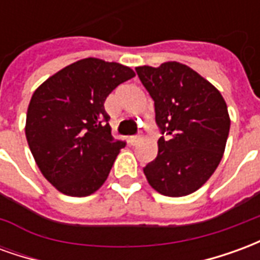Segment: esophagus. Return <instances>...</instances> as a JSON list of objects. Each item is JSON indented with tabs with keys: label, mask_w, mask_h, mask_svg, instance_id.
<instances>
[{
	"label": "esophagus",
	"mask_w": 260,
	"mask_h": 260,
	"mask_svg": "<svg viewBox=\"0 0 260 260\" xmlns=\"http://www.w3.org/2000/svg\"><path fill=\"white\" fill-rule=\"evenodd\" d=\"M141 136H129V139H128V141H129V143L131 145H132V146H135L136 143H139V142H141Z\"/></svg>",
	"instance_id": "esophagus-1"
}]
</instances>
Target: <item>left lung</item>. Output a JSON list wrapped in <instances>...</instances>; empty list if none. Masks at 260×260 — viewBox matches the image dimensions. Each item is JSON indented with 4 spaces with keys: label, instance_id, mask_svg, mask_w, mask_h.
Instances as JSON below:
<instances>
[{
    "label": "left lung",
    "instance_id": "left-lung-1",
    "mask_svg": "<svg viewBox=\"0 0 260 260\" xmlns=\"http://www.w3.org/2000/svg\"><path fill=\"white\" fill-rule=\"evenodd\" d=\"M136 74L154 102L161 134L157 157L143 169L147 182L171 198L198 191L216 171L230 132L221 93L188 65L175 61Z\"/></svg>",
    "mask_w": 260,
    "mask_h": 260
}]
</instances>
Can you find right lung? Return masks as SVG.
Listing matches in <instances>:
<instances>
[{
    "instance_id": "obj_1",
    "label": "right lung",
    "mask_w": 260,
    "mask_h": 260,
    "mask_svg": "<svg viewBox=\"0 0 260 260\" xmlns=\"http://www.w3.org/2000/svg\"><path fill=\"white\" fill-rule=\"evenodd\" d=\"M135 72L118 62L79 59L37 87L25 134L46 180L68 196H89L106 182L125 142L115 141L104 102Z\"/></svg>"
}]
</instances>
